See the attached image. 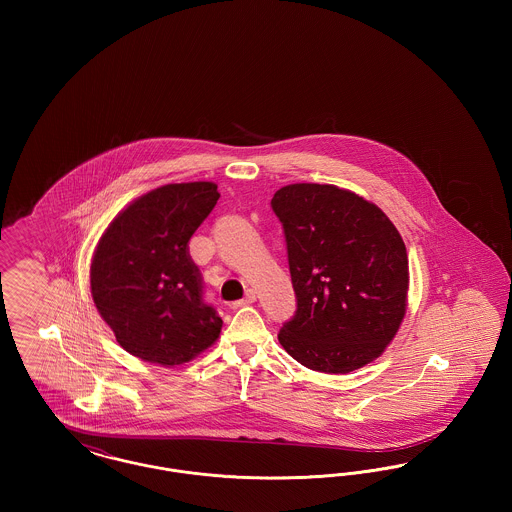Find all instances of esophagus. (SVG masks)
Returning a JSON list of instances; mask_svg holds the SVG:
<instances>
[{"mask_svg": "<svg viewBox=\"0 0 512 512\" xmlns=\"http://www.w3.org/2000/svg\"><path fill=\"white\" fill-rule=\"evenodd\" d=\"M255 299H257V293L253 292V290H247V292H245L244 299H240V301H234V303H232V307H234V309H238V307L251 305V303H255Z\"/></svg>", "mask_w": 512, "mask_h": 512, "instance_id": "obj_1", "label": "esophagus"}]
</instances>
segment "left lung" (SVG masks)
<instances>
[{"label": "left lung", "instance_id": "obj_1", "mask_svg": "<svg viewBox=\"0 0 512 512\" xmlns=\"http://www.w3.org/2000/svg\"><path fill=\"white\" fill-rule=\"evenodd\" d=\"M270 205L284 226L297 297L280 345L326 374L378 359L407 313L409 257L393 222L334 184H290Z\"/></svg>", "mask_w": 512, "mask_h": 512}]
</instances>
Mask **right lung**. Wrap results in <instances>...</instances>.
Instances as JSON below:
<instances>
[{"mask_svg": "<svg viewBox=\"0 0 512 512\" xmlns=\"http://www.w3.org/2000/svg\"><path fill=\"white\" fill-rule=\"evenodd\" d=\"M219 197L215 182L167 184L128 203L101 234L90 267L92 297L130 355L184 365L219 340L222 320L203 303L188 253Z\"/></svg>", "mask_w": 512, "mask_h": 512, "instance_id": "obj_1", "label": "right lung"}]
</instances>
